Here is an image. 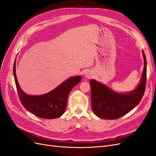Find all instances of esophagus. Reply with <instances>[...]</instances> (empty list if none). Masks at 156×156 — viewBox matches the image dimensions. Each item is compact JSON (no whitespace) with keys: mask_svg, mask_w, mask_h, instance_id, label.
<instances>
[{"mask_svg":"<svg viewBox=\"0 0 156 156\" xmlns=\"http://www.w3.org/2000/svg\"><path fill=\"white\" fill-rule=\"evenodd\" d=\"M91 76H92V75H91V74L90 73H86V77H88V78H90V77H91Z\"/></svg>","mask_w":156,"mask_h":156,"instance_id":"esophagus-1","label":"esophagus"}]
</instances>
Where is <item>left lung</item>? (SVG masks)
Segmentation results:
<instances>
[{
    "label": "left lung",
    "mask_w": 156,
    "mask_h": 156,
    "mask_svg": "<svg viewBox=\"0 0 156 156\" xmlns=\"http://www.w3.org/2000/svg\"><path fill=\"white\" fill-rule=\"evenodd\" d=\"M144 67L139 86L134 91L119 94L112 91L105 84L92 79V108L94 113L101 119L115 120L123 116L137 105L142 100L146 83V59L144 51Z\"/></svg>",
    "instance_id": "obj_1"
}]
</instances>
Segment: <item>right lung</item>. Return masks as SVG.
Returning a JSON list of instances; mask_svg holds the SVG:
<instances>
[{"label": "right lung", "instance_id": "1", "mask_svg": "<svg viewBox=\"0 0 156 156\" xmlns=\"http://www.w3.org/2000/svg\"><path fill=\"white\" fill-rule=\"evenodd\" d=\"M13 76L20 101L27 110L41 119H53L62 116L67 106L68 97L72 89L81 81V76L69 78L53 90L41 96H29L19 86L13 64Z\"/></svg>", "mask_w": 156, "mask_h": 156}]
</instances>
